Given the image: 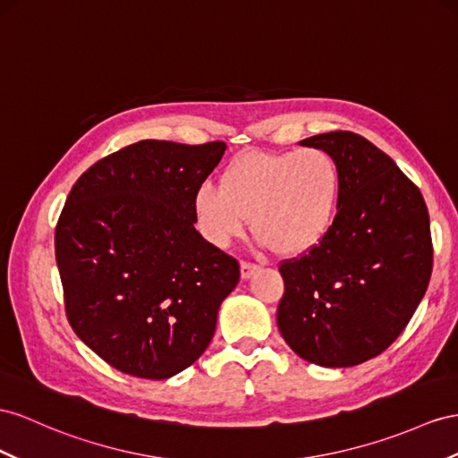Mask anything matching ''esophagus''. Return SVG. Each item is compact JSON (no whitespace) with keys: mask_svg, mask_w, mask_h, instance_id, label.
Returning <instances> with one entry per match:
<instances>
[{"mask_svg":"<svg viewBox=\"0 0 458 458\" xmlns=\"http://www.w3.org/2000/svg\"><path fill=\"white\" fill-rule=\"evenodd\" d=\"M240 271H242V278H243V280H248L250 276H253L257 271H259V267H257L255 263L242 261V265H240Z\"/></svg>","mask_w":458,"mask_h":458,"instance_id":"34e87169","label":"esophagus"}]
</instances>
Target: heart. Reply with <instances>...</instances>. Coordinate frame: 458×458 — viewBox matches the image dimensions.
Returning a JSON list of instances; mask_svg holds the SVG:
<instances>
[{
	"label": "heart",
	"mask_w": 458,
	"mask_h": 458,
	"mask_svg": "<svg viewBox=\"0 0 458 458\" xmlns=\"http://www.w3.org/2000/svg\"><path fill=\"white\" fill-rule=\"evenodd\" d=\"M341 199V168L323 148L248 152L220 174V187L203 183L193 195L203 238L226 248L253 232L280 255L315 248L333 226Z\"/></svg>",
	"instance_id": "obj_1"
}]
</instances>
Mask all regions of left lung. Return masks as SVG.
<instances>
[{
  "mask_svg": "<svg viewBox=\"0 0 458 458\" xmlns=\"http://www.w3.org/2000/svg\"><path fill=\"white\" fill-rule=\"evenodd\" d=\"M341 168V199L327 236L280 263L276 325L296 354L323 368L379 356L424 298L433 248L424 197L366 137L331 131L301 140Z\"/></svg>",
  "mask_w": 458,
  "mask_h": 458,
  "instance_id": "left-lung-1",
  "label": "left lung"
}]
</instances>
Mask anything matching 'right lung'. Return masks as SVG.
<instances>
[{
  "label": "right lung",
  "instance_id": "1",
  "mask_svg": "<svg viewBox=\"0 0 458 458\" xmlns=\"http://www.w3.org/2000/svg\"><path fill=\"white\" fill-rule=\"evenodd\" d=\"M226 143L139 140L90 166L55 226L65 313L112 368L168 379L216 329L240 265L195 230L193 195Z\"/></svg>",
  "mask_w": 458,
  "mask_h": 458
}]
</instances>
